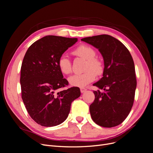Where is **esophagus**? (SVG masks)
Returning a JSON list of instances; mask_svg holds the SVG:
<instances>
[{
    "label": "esophagus",
    "mask_w": 153,
    "mask_h": 153,
    "mask_svg": "<svg viewBox=\"0 0 153 153\" xmlns=\"http://www.w3.org/2000/svg\"><path fill=\"white\" fill-rule=\"evenodd\" d=\"M87 91V89H85V88H80V92H82V93H84V92H85V91Z\"/></svg>",
    "instance_id": "obj_1"
}]
</instances>
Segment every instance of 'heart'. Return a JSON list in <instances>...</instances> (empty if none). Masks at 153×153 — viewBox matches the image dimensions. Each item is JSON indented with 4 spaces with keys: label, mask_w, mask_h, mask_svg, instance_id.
<instances>
[{
    "label": "heart",
    "mask_w": 153,
    "mask_h": 153,
    "mask_svg": "<svg viewBox=\"0 0 153 153\" xmlns=\"http://www.w3.org/2000/svg\"><path fill=\"white\" fill-rule=\"evenodd\" d=\"M75 53L87 60L85 66V72L75 74L68 78L71 85L78 87H84L95 80L96 75H100L103 71V66L96 57V51L90 47L83 45L78 47ZM58 66L61 71L64 74H69L71 71V63L68 55L62 54L59 57Z\"/></svg>",
    "instance_id": "heart-1"
}]
</instances>
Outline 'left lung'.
Segmentation results:
<instances>
[{
  "label": "left lung",
  "mask_w": 153,
  "mask_h": 153,
  "mask_svg": "<svg viewBox=\"0 0 153 153\" xmlns=\"http://www.w3.org/2000/svg\"><path fill=\"white\" fill-rule=\"evenodd\" d=\"M81 40L98 49L104 61L103 77L93 84L99 89L94 91L95 99L89 107L92 119L102 127L118 126L130 112L135 98L137 80L133 58L121 41L110 35Z\"/></svg>",
  "instance_id": "8db88e82"
}]
</instances>
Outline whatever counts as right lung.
I'll return each mask as SVG.
<instances>
[{
  "instance_id": "obj_1",
  "label": "right lung",
  "mask_w": 153,
  "mask_h": 153,
  "mask_svg": "<svg viewBox=\"0 0 153 153\" xmlns=\"http://www.w3.org/2000/svg\"><path fill=\"white\" fill-rule=\"evenodd\" d=\"M77 38L47 36L27 50L21 67L22 98L31 118L41 126L52 127L67 119L72 101L80 96L78 87L68 85L58 66L59 57Z\"/></svg>"
}]
</instances>
